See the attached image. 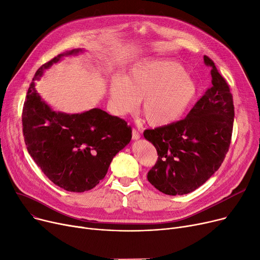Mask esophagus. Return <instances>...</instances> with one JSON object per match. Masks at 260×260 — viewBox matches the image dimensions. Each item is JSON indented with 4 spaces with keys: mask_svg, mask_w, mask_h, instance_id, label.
<instances>
[{
    "mask_svg": "<svg viewBox=\"0 0 260 260\" xmlns=\"http://www.w3.org/2000/svg\"><path fill=\"white\" fill-rule=\"evenodd\" d=\"M132 138H133V140H138L139 138H140V134H139V132L137 131V129H133V132H132Z\"/></svg>",
    "mask_w": 260,
    "mask_h": 260,
    "instance_id": "1",
    "label": "esophagus"
}]
</instances>
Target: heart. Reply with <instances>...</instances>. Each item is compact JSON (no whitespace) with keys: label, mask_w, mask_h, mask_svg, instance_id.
<instances>
[{"label":"heart","mask_w":260,"mask_h":260,"mask_svg":"<svg viewBox=\"0 0 260 260\" xmlns=\"http://www.w3.org/2000/svg\"><path fill=\"white\" fill-rule=\"evenodd\" d=\"M109 106L117 116L134 114L142 101V113L154 127L180 120L195 102L196 82L174 60H146L131 68L127 77L116 76L108 89Z\"/></svg>","instance_id":"obj_1"}]
</instances>
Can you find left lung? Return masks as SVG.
<instances>
[{"label":"left lung","mask_w":260,"mask_h":260,"mask_svg":"<svg viewBox=\"0 0 260 260\" xmlns=\"http://www.w3.org/2000/svg\"><path fill=\"white\" fill-rule=\"evenodd\" d=\"M203 60L212 67V87L185 119L143 133L158 153L147 180L167 195L188 194L202 185L220 168L230 147L235 116L233 95L215 63L207 56Z\"/></svg>","instance_id":"obj_1"}]
</instances>
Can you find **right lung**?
<instances>
[{
	"mask_svg": "<svg viewBox=\"0 0 260 260\" xmlns=\"http://www.w3.org/2000/svg\"><path fill=\"white\" fill-rule=\"evenodd\" d=\"M81 51L60 53L39 68L22 113L24 140L31 158L51 182L76 193L97 185L113 158L132 139V127L119 117L100 108L73 115L54 112L37 92L35 81L44 70Z\"/></svg>",
	"mask_w": 260,
	"mask_h": 260,
	"instance_id": "obj_1",
	"label": "right lung"
}]
</instances>
